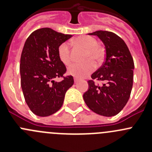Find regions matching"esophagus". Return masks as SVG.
<instances>
[{"label":"esophagus","mask_w":152,"mask_h":152,"mask_svg":"<svg viewBox=\"0 0 152 152\" xmlns=\"http://www.w3.org/2000/svg\"><path fill=\"white\" fill-rule=\"evenodd\" d=\"M79 82V79H77V78H74V82L75 83H76V82Z\"/></svg>","instance_id":"esophagus-1"}]
</instances>
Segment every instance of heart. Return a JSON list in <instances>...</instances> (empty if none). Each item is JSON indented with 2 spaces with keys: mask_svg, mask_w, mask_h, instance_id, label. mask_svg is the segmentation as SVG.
<instances>
[{
  "mask_svg": "<svg viewBox=\"0 0 152 152\" xmlns=\"http://www.w3.org/2000/svg\"><path fill=\"white\" fill-rule=\"evenodd\" d=\"M77 45L86 49L85 59L87 60L84 63H75L68 67L69 74L76 77L82 78L93 71L96 64L91 59L99 62L103 59L104 56V49L98 45L97 40L93 37L88 35H82L74 39ZM58 56L61 62L65 65H69L72 62L70 46L67 42H63L58 48Z\"/></svg>",
  "mask_w": 152,
  "mask_h": 152,
  "instance_id": "obj_1",
  "label": "heart"
}]
</instances>
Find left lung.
Listing matches in <instances>:
<instances>
[{
  "label": "left lung",
  "instance_id": "1",
  "mask_svg": "<svg viewBox=\"0 0 152 152\" xmlns=\"http://www.w3.org/2000/svg\"><path fill=\"white\" fill-rule=\"evenodd\" d=\"M96 35L105 46V61L91 75L89 89L83 95L87 107L93 112L111 117L118 114L126 104L133 85L134 61L125 42L115 33L96 31ZM102 82L99 86L94 80Z\"/></svg>",
  "mask_w": 152,
  "mask_h": 152
}]
</instances>
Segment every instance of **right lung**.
<instances>
[{"label": "right lung", "instance_id": "add662e5", "mask_svg": "<svg viewBox=\"0 0 152 152\" xmlns=\"http://www.w3.org/2000/svg\"><path fill=\"white\" fill-rule=\"evenodd\" d=\"M72 35L50 28L32 32L20 57V82L25 101L36 115L46 117L62 107L65 93L73 85L72 76H64L66 67L59 59L58 48ZM64 78L59 83L55 77Z\"/></svg>", "mask_w": 152, "mask_h": 152}]
</instances>
